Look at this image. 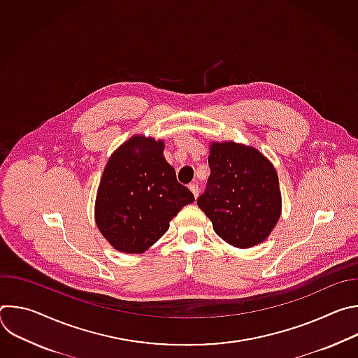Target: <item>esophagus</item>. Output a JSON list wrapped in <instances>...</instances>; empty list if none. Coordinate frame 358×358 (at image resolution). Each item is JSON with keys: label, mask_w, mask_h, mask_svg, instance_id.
Instances as JSON below:
<instances>
[{"label": "esophagus", "mask_w": 358, "mask_h": 358, "mask_svg": "<svg viewBox=\"0 0 358 358\" xmlns=\"http://www.w3.org/2000/svg\"><path fill=\"white\" fill-rule=\"evenodd\" d=\"M188 188L191 189V192L194 194V196L196 198L198 196V194H199V187H198V184L196 182H191L189 185H188Z\"/></svg>", "instance_id": "obj_1"}]
</instances>
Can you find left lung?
Returning <instances> with one entry per match:
<instances>
[{
  "instance_id": "1",
  "label": "left lung",
  "mask_w": 358,
  "mask_h": 358,
  "mask_svg": "<svg viewBox=\"0 0 358 358\" xmlns=\"http://www.w3.org/2000/svg\"><path fill=\"white\" fill-rule=\"evenodd\" d=\"M207 188L196 199L215 234L236 248L268 238L282 208L279 178L271 162L253 148L232 141L213 143Z\"/></svg>"
}]
</instances>
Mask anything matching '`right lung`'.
<instances>
[{
  "mask_svg": "<svg viewBox=\"0 0 358 358\" xmlns=\"http://www.w3.org/2000/svg\"><path fill=\"white\" fill-rule=\"evenodd\" d=\"M164 144L136 136L120 145L101 176L94 217L115 249L140 253L156 243L194 194L164 160Z\"/></svg>",
  "mask_w": 358,
  "mask_h": 358,
  "instance_id": "obj_1",
  "label": "right lung"
}]
</instances>
